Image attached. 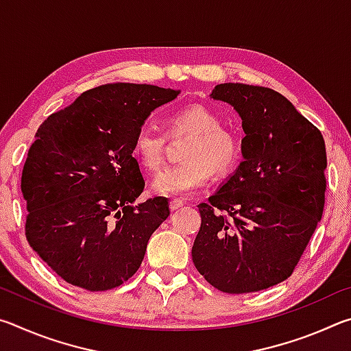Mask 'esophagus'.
<instances>
[{
    "label": "esophagus",
    "mask_w": 351,
    "mask_h": 351,
    "mask_svg": "<svg viewBox=\"0 0 351 351\" xmlns=\"http://www.w3.org/2000/svg\"><path fill=\"white\" fill-rule=\"evenodd\" d=\"M182 201L181 199H171L170 201V209L171 210H176V209H180V207H182Z\"/></svg>",
    "instance_id": "34e87169"
}]
</instances>
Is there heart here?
Listing matches in <instances>:
<instances>
[{"label":"heart","mask_w":351,"mask_h":351,"mask_svg":"<svg viewBox=\"0 0 351 351\" xmlns=\"http://www.w3.org/2000/svg\"><path fill=\"white\" fill-rule=\"evenodd\" d=\"M170 138L189 136L182 150V161L164 169L153 180L152 187L164 197H186L203 187L212 173L224 176L232 171L241 156L235 134L223 127L217 112L203 105L186 106L167 119ZM165 134L153 128H141L134 136L133 154L148 171H156L164 164Z\"/></svg>","instance_id":"heart-1"}]
</instances>
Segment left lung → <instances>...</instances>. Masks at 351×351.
I'll list each match as a JSON object with an SVG mask.
<instances>
[{"label":"left lung","instance_id":"left-lung-1","mask_svg":"<svg viewBox=\"0 0 351 351\" xmlns=\"http://www.w3.org/2000/svg\"><path fill=\"white\" fill-rule=\"evenodd\" d=\"M210 97L240 114L243 161L209 203L198 206L193 265L223 293H255L293 274L322 218L325 142L271 88L221 83Z\"/></svg>","mask_w":351,"mask_h":351}]
</instances>
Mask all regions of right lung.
Here are the masks:
<instances>
[{"mask_svg": "<svg viewBox=\"0 0 351 351\" xmlns=\"http://www.w3.org/2000/svg\"><path fill=\"white\" fill-rule=\"evenodd\" d=\"M180 90L108 83L82 93L41 123L21 175L26 239L58 277L88 291L127 282L170 215L169 201L133 206L145 181L133 141Z\"/></svg>", "mask_w": 351, "mask_h": 351, "instance_id": "1", "label": "right lung"}]
</instances>
